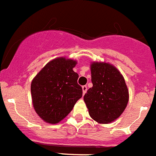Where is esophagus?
I'll use <instances>...</instances> for the list:
<instances>
[{"instance_id":"esophagus-1","label":"esophagus","mask_w":156,"mask_h":156,"mask_svg":"<svg viewBox=\"0 0 156 156\" xmlns=\"http://www.w3.org/2000/svg\"><path fill=\"white\" fill-rule=\"evenodd\" d=\"M82 90H83V94H85L86 93H87V86H83L82 87Z\"/></svg>"}]
</instances>
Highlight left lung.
Instances as JSON below:
<instances>
[{"label":"left lung","mask_w":156,"mask_h":156,"mask_svg":"<svg viewBox=\"0 0 156 156\" xmlns=\"http://www.w3.org/2000/svg\"><path fill=\"white\" fill-rule=\"evenodd\" d=\"M93 87L83 100L90 116L101 124H108L121 116L129 94L122 74L113 65L94 62L90 65Z\"/></svg>","instance_id":"obj_1"}]
</instances>
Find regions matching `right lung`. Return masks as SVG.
<instances>
[{
	"label": "right lung",
	"mask_w": 156,
	"mask_h": 156,
	"mask_svg": "<svg viewBox=\"0 0 156 156\" xmlns=\"http://www.w3.org/2000/svg\"><path fill=\"white\" fill-rule=\"evenodd\" d=\"M76 61L59 57L48 62L31 84L34 109L45 122L57 124L69 114L82 98L79 75L73 70Z\"/></svg>",
	"instance_id": "1"
}]
</instances>
